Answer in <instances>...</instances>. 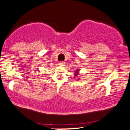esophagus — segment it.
Returning a JSON list of instances; mask_svg holds the SVG:
<instances>
[{
	"mask_svg": "<svg viewBox=\"0 0 130 130\" xmlns=\"http://www.w3.org/2000/svg\"><path fill=\"white\" fill-rule=\"evenodd\" d=\"M65 64V62H63V61H61V62H60L59 63V65H60V66H64Z\"/></svg>",
	"mask_w": 130,
	"mask_h": 130,
	"instance_id": "obj_1",
	"label": "esophagus"
}]
</instances>
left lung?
<instances>
[{
	"mask_svg": "<svg viewBox=\"0 0 130 130\" xmlns=\"http://www.w3.org/2000/svg\"><path fill=\"white\" fill-rule=\"evenodd\" d=\"M78 70H76L77 72H76V75H77V73H78Z\"/></svg>",
	"mask_w": 130,
	"mask_h": 130,
	"instance_id": "8db88e82",
	"label": "left lung"
}]
</instances>
